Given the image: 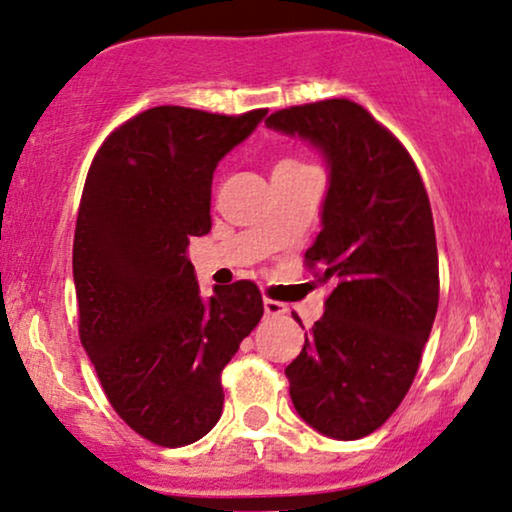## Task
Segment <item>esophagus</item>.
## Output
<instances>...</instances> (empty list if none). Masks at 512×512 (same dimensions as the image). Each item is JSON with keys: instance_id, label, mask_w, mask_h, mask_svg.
<instances>
[{"instance_id": "1", "label": "esophagus", "mask_w": 512, "mask_h": 512, "mask_svg": "<svg viewBox=\"0 0 512 512\" xmlns=\"http://www.w3.org/2000/svg\"><path fill=\"white\" fill-rule=\"evenodd\" d=\"M264 315H267V317H279V315H286V305H283V303H276V300L264 298Z\"/></svg>"}]
</instances>
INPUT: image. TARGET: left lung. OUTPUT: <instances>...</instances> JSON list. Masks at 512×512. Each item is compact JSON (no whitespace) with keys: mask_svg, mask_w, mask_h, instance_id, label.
I'll list each match as a JSON object with an SVG mask.
<instances>
[{"mask_svg":"<svg viewBox=\"0 0 512 512\" xmlns=\"http://www.w3.org/2000/svg\"><path fill=\"white\" fill-rule=\"evenodd\" d=\"M264 123L307 140L329 169L305 262L331 295L286 367L293 408L329 439H362L405 398L432 334L439 255L427 190L408 150L360 104H303Z\"/></svg>","mask_w":512,"mask_h":512,"instance_id":"left-lung-1","label":"left lung"}]
</instances>
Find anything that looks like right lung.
<instances>
[{
  "instance_id": "1",
  "label": "right lung",
  "mask_w": 512,
  "mask_h": 512,
  "mask_svg": "<svg viewBox=\"0 0 512 512\" xmlns=\"http://www.w3.org/2000/svg\"><path fill=\"white\" fill-rule=\"evenodd\" d=\"M264 116L147 109L104 140L85 178L73 238L80 343L121 420L159 446L219 422L221 369L262 319L252 281L202 298L188 245L212 229L214 169Z\"/></svg>"
}]
</instances>
